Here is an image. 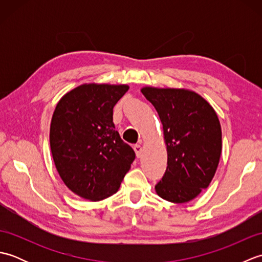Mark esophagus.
<instances>
[{
  "instance_id": "1",
  "label": "esophagus",
  "mask_w": 262,
  "mask_h": 262,
  "mask_svg": "<svg viewBox=\"0 0 262 262\" xmlns=\"http://www.w3.org/2000/svg\"><path fill=\"white\" fill-rule=\"evenodd\" d=\"M134 151L136 153V157L140 158L142 154V146L140 145V144H136V145H134Z\"/></svg>"
}]
</instances>
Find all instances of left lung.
Wrapping results in <instances>:
<instances>
[{
  "label": "left lung",
  "mask_w": 262,
  "mask_h": 262,
  "mask_svg": "<svg viewBox=\"0 0 262 262\" xmlns=\"http://www.w3.org/2000/svg\"><path fill=\"white\" fill-rule=\"evenodd\" d=\"M144 94L163 125L168 166L155 191L168 202L196 198L213 180L222 153V129L214 108L186 89L145 86Z\"/></svg>",
  "instance_id": "left-lung-1"
}]
</instances>
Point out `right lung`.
Instances as JSON below:
<instances>
[{"label":"right lung","instance_id":"obj_1","mask_svg":"<svg viewBox=\"0 0 262 262\" xmlns=\"http://www.w3.org/2000/svg\"><path fill=\"white\" fill-rule=\"evenodd\" d=\"M128 89L85 83L64 94L53 114L49 142L55 166L71 191L91 202L117 192L135 160L113 121L115 104Z\"/></svg>","mask_w":262,"mask_h":262}]
</instances>
